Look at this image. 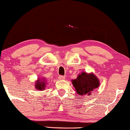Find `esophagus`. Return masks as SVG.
<instances>
[{
    "mask_svg": "<svg viewBox=\"0 0 130 130\" xmlns=\"http://www.w3.org/2000/svg\"><path fill=\"white\" fill-rule=\"evenodd\" d=\"M59 79L60 80H63L65 79V76H61V75H60L59 76Z\"/></svg>",
    "mask_w": 130,
    "mask_h": 130,
    "instance_id": "obj_1",
    "label": "esophagus"
}]
</instances>
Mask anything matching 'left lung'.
<instances>
[{
  "label": "left lung",
  "mask_w": 130,
  "mask_h": 130,
  "mask_svg": "<svg viewBox=\"0 0 130 130\" xmlns=\"http://www.w3.org/2000/svg\"><path fill=\"white\" fill-rule=\"evenodd\" d=\"M73 85L76 88L77 93L79 95H91L93 90L98 88L100 81L93 74L81 73L77 79L72 80Z\"/></svg>",
  "instance_id": "obj_1"
}]
</instances>
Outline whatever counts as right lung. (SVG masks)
<instances>
[{"label": "right lung", "mask_w": 130, "mask_h": 130, "mask_svg": "<svg viewBox=\"0 0 130 130\" xmlns=\"http://www.w3.org/2000/svg\"><path fill=\"white\" fill-rule=\"evenodd\" d=\"M44 81H40V80L39 79L38 81L36 82V89H39V90H42V89H44L45 88V83L44 82V79H43Z\"/></svg>", "instance_id": "1"}]
</instances>
